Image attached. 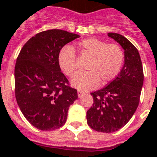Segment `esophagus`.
<instances>
[{"mask_svg":"<svg viewBox=\"0 0 157 157\" xmlns=\"http://www.w3.org/2000/svg\"><path fill=\"white\" fill-rule=\"evenodd\" d=\"M77 94H78L79 98H82V96L84 95V92H82V91H80V90H79L78 92H77Z\"/></svg>","mask_w":157,"mask_h":157,"instance_id":"34e87169","label":"esophagus"}]
</instances>
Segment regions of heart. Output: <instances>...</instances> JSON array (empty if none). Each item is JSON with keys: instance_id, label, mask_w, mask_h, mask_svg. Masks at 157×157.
<instances>
[{"instance_id": "heart-1", "label": "heart", "mask_w": 157, "mask_h": 157, "mask_svg": "<svg viewBox=\"0 0 157 157\" xmlns=\"http://www.w3.org/2000/svg\"><path fill=\"white\" fill-rule=\"evenodd\" d=\"M80 55L90 58L87 72H79L71 79L72 86L81 91L96 88L99 83L107 85L113 81L121 71L124 63V51L116 43L97 39H82L77 44ZM58 63L65 75L71 76L77 71L76 55L71 46L66 45L59 50Z\"/></svg>"}]
</instances>
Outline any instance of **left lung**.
<instances>
[{
	"label": "left lung",
	"mask_w": 157,
	"mask_h": 157,
	"mask_svg": "<svg viewBox=\"0 0 157 157\" xmlns=\"http://www.w3.org/2000/svg\"><path fill=\"white\" fill-rule=\"evenodd\" d=\"M108 36L124 49V65L113 81L91 93L93 104L86 112L87 124L102 133L117 131L129 121L139 105L144 81L138 49L121 34L109 33Z\"/></svg>",
	"instance_id": "obj_1"
}]
</instances>
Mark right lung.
Returning a JSON list of instances; mask_svg holds the SVG:
<instances>
[{"instance_id": "right-lung-1", "label": "right lung", "mask_w": 157, "mask_h": 157, "mask_svg": "<svg viewBox=\"0 0 157 157\" xmlns=\"http://www.w3.org/2000/svg\"><path fill=\"white\" fill-rule=\"evenodd\" d=\"M79 36L60 29L43 31L23 45L15 65V96L26 119L48 131L65 124L78 98L58 63L59 50Z\"/></svg>"}]
</instances>
